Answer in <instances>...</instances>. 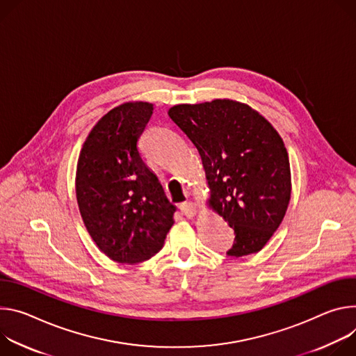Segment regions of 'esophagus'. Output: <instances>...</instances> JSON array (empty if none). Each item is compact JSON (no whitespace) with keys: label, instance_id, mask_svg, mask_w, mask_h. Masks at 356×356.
<instances>
[{"label":"esophagus","instance_id":"34e87169","mask_svg":"<svg viewBox=\"0 0 356 356\" xmlns=\"http://www.w3.org/2000/svg\"><path fill=\"white\" fill-rule=\"evenodd\" d=\"M181 211L185 216L188 218H193L196 213H198V207H196V204L188 201V202H184L181 204Z\"/></svg>","mask_w":356,"mask_h":356}]
</instances>
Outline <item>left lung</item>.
Returning <instances> with one entry per match:
<instances>
[{"instance_id": "8db88e82", "label": "left lung", "mask_w": 356, "mask_h": 356, "mask_svg": "<svg viewBox=\"0 0 356 356\" xmlns=\"http://www.w3.org/2000/svg\"><path fill=\"white\" fill-rule=\"evenodd\" d=\"M168 115L202 158L208 207L234 230L227 254L260 252L291 198L289 154L277 130L257 110L232 99L177 104Z\"/></svg>"}]
</instances>
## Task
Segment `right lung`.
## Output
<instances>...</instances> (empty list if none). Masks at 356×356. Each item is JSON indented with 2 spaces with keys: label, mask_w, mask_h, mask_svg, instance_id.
I'll return each mask as SVG.
<instances>
[{
  "label": "right lung",
  "mask_w": 356,
  "mask_h": 356,
  "mask_svg": "<svg viewBox=\"0 0 356 356\" xmlns=\"http://www.w3.org/2000/svg\"><path fill=\"white\" fill-rule=\"evenodd\" d=\"M154 106L127 102L89 133L76 167V200L93 242L113 261L136 264L161 250L175 207L138 152Z\"/></svg>",
  "instance_id": "obj_1"
}]
</instances>
